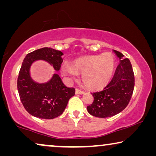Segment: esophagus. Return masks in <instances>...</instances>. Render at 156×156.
I'll return each instance as SVG.
<instances>
[{"mask_svg": "<svg viewBox=\"0 0 156 156\" xmlns=\"http://www.w3.org/2000/svg\"><path fill=\"white\" fill-rule=\"evenodd\" d=\"M75 94H84V91H81V90H79V89H76Z\"/></svg>", "mask_w": 156, "mask_h": 156, "instance_id": "1", "label": "esophagus"}]
</instances>
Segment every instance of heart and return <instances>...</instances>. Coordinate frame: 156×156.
Masks as SVG:
<instances>
[{
  "mask_svg": "<svg viewBox=\"0 0 156 156\" xmlns=\"http://www.w3.org/2000/svg\"><path fill=\"white\" fill-rule=\"evenodd\" d=\"M116 60L113 55L105 53L99 55H89L75 59L72 65L62 67V73L70 79L82 74V83L87 88L99 90L105 87L114 74Z\"/></svg>",
  "mask_w": 156,
  "mask_h": 156,
  "instance_id": "heart-1",
  "label": "heart"
}]
</instances>
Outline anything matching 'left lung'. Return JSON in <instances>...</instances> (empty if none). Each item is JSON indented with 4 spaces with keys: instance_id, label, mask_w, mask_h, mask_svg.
<instances>
[{
    "instance_id": "left-lung-1",
    "label": "left lung",
    "mask_w": 156,
    "mask_h": 156,
    "mask_svg": "<svg viewBox=\"0 0 156 156\" xmlns=\"http://www.w3.org/2000/svg\"><path fill=\"white\" fill-rule=\"evenodd\" d=\"M119 58V65L112 81L104 90L92 93L93 103L87 106L89 114L99 118H108L119 114L126 107L135 84L131 62L124 55L113 50Z\"/></svg>"
}]
</instances>
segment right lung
<instances>
[{
  "mask_svg": "<svg viewBox=\"0 0 156 156\" xmlns=\"http://www.w3.org/2000/svg\"><path fill=\"white\" fill-rule=\"evenodd\" d=\"M64 54L50 48H43L26 55L18 78V91L20 101L27 112L40 119H52L65 111L75 89L66 87L58 74H53L48 82L40 83L32 78L30 67L36 61L50 64L55 71L60 69Z\"/></svg>",
  "mask_w": 156,
  "mask_h": 156,
  "instance_id": "add662e5",
  "label": "right lung"
}]
</instances>
